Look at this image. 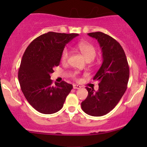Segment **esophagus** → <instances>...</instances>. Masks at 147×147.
<instances>
[{
	"label": "esophagus",
	"mask_w": 147,
	"mask_h": 147,
	"mask_svg": "<svg viewBox=\"0 0 147 147\" xmlns=\"http://www.w3.org/2000/svg\"><path fill=\"white\" fill-rule=\"evenodd\" d=\"M73 88L74 89H80L81 86H79V85H76V84H74Z\"/></svg>",
	"instance_id": "1"
}]
</instances>
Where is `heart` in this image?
Returning a JSON list of instances; mask_svg holds the SVG:
<instances>
[{
	"mask_svg": "<svg viewBox=\"0 0 147 147\" xmlns=\"http://www.w3.org/2000/svg\"><path fill=\"white\" fill-rule=\"evenodd\" d=\"M77 47L87 61H91L95 59L97 54V50L92 44L88 42H79L77 45ZM69 57H70V51L68 48H64L61 54V61L62 63H66ZM74 77L75 78L77 77L76 74L74 75Z\"/></svg>",
	"mask_w": 147,
	"mask_h": 147,
	"instance_id": "b5f03b06",
	"label": "heart"
}]
</instances>
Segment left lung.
Returning <instances> with one entry per match:
<instances>
[{
	"label": "left lung",
	"mask_w": 147,
	"mask_h": 147,
	"mask_svg": "<svg viewBox=\"0 0 147 147\" xmlns=\"http://www.w3.org/2000/svg\"><path fill=\"white\" fill-rule=\"evenodd\" d=\"M88 35L99 43L103 63L93 77L99 82L98 90L86 88L88 95L82 102V109L89 115L99 117L112 111L124 95L129 79V67L125 52L115 39L101 32Z\"/></svg>",
	"instance_id": "1"
}]
</instances>
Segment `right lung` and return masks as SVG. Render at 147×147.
<instances>
[{"label": "right lung", "instance_id": "right-lung-1", "mask_svg": "<svg viewBox=\"0 0 147 147\" xmlns=\"http://www.w3.org/2000/svg\"><path fill=\"white\" fill-rule=\"evenodd\" d=\"M78 35L49 32L35 38L25 50L18 82L28 102L39 113L52 114L61 110L72 89V84L63 81L53 84L50 74L59 65L65 45Z\"/></svg>", "mask_w": 147, "mask_h": 147}]
</instances>
